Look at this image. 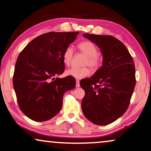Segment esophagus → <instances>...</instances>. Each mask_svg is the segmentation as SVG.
I'll return each mask as SVG.
<instances>
[{"label":"esophagus","mask_w":151,"mask_h":151,"mask_svg":"<svg viewBox=\"0 0 151 151\" xmlns=\"http://www.w3.org/2000/svg\"><path fill=\"white\" fill-rule=\"evenodd\" d=\"M76 87H80V81L79 80H76Z\"/></svg>","instance_id":"esophagus-1"}]
</instances>
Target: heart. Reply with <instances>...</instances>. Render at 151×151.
<instances>
[{
	"label": "heart",
	"mask_w": 151,
	"mask_h": 151,
	"mask_svg": "<svg viewBox=\"0 0 151 151\" xmlns=\"http://www.w3.org/2000/svg\"><path fill=\"white\" fill-rule=\"evenodd\" d=\"M78 49L86 56L84 65H88L93 69H97L101 64L100 58L98 55V50L96 45L91 41H83L78 45ZM73 51L72 47H68L65 49L63 55V63L66 65H69L73 58ZM91 74V70L88 67L76 68L72 67L66 71V75L76 79H82Z\"/></svg>",
	"instance_id": "obj_1"
}]
</instances>
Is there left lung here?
Returning a JSON list of instances; mask_svg holds the SVG:
<instances>
[{
    "instance_id": "obj_1",
    "label": "left lung",
    "mask_w": 151,
    "mask_h": 151,
    "mask_svg": "<svg viewBox=\"0 0 151 151\" xmlns=\"http://www.w3.org/2000/svg\"><path fill=\"white\" fill-rule=\"evenodd\" d=\"M98 45L102 65L90 78L80 81L85 91L82 113L92 123L107 125L127 110L135 86L133 58L124 45L112 36L84 34Z\"/></svg>"
}]
</instances>
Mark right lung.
<instances>
[{
	"label": "right lung",
	"mask_w": 151,
	"mask_h": 151,
	"mask_svg": "<svg viewBox=\"0 0 151 151\" xmlns=\"http://www.w3.org/2000/svg\"><path fill=\"white\" fill-rule=\"evenodd\" d=\"M77 32H49L32 40L16 60L13 84L22 112L32 120L44 122L55 116L63 98L76 86L72 77L55 76L65 71L63 55L76 40Z\"/></svg>",
	"instance_id": "right-lung-1"
}]
</instances>
